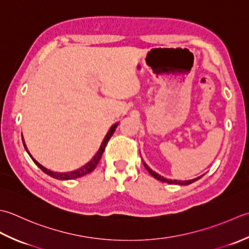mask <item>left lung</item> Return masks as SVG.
Masks as SVG:
<instances>
[{"label":"left lung","mask_w":249,"mask_h":249,"mask_svg":"<svg viewBox=\"0 0 249 249\" xmlns=\"http://www.w3.org/2000/svg\"><path fill=\"white\" fill-rule=\"evenodd\" d=\"M144 163V166H145V169L149 172V174L151 175V176H154L156 179H158V180H160V181H163V182H167V184H175V185H190V184H192V182L194 181H196V180H197V179H200L202 176H200V177H196V178H195V179H190V180H176V179H167V178H164L163 176H161V175H159L158 173H156V172H154L153 170L150 169V167L147 165L145 162H143Z\"/></svg>","instance_id":"obj_1"}]
</instances>
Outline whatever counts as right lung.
Listing matches in <instances>:
<instances>
[{
	"mask_svg": "<svg viewBox=\"0 0 249 249\" xmlns=\"http://www.w3.org/2000/svg\"><path fill=\"white\" fill-rule=\"evenodd\" d=\"M117 125H118V124H115L109 129V131L107 132V134H106V136H105L103 142H102V145H101L100 149L98 150V153L95 154V156L88 162L87 164H85L84 166H82V167H80V169H78V170L69 172V173H57V172H53V171H50V170H47L46 167H44L42 164H39L36 160L33 159V157L31 156V154H30L29 151H28V148H27V146H25V144H24L23 139H22V142H23V146H24L25 150L28 151V154L30 155V157H31L32 160L34 161V163L36 164V165L39 167V169L44 172V173H46L47 175L53 177V178L61 179V180L75 179V178H78V177H82V176H85V175H87V174L91 173V172H92V171L95 169L96 165H98V163H99L100 159H101V157H102V155H103V153H104V149H105V147H106V144H107V142L109 141L110 136L114 134V132H115L116 128H117Z\"/></svg>",
	"mask_w": 249,
	"mask_h": 249,
	"instance_id": "obj_1",
	"label": "right lung"
}]
</instances>
